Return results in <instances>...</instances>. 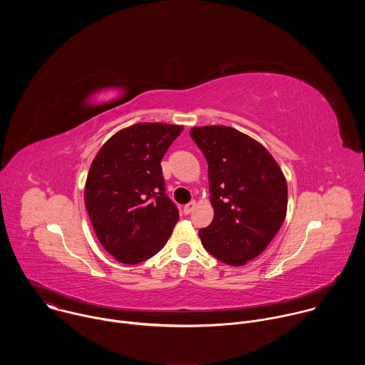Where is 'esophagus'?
I'll return each mask as SVG.
<instances>
[{"instance_id":"34e87169","label":"esophagus","mask_w":365,"mask_h":365,"mask_svg":"<svg viewBox=\"0 0 365 365\" xmlns=\"http://www.w3.org/2000/svg\"><path fill=\"white\" fill-rule=\"evenodd\" d=\"M195 206H196V202H195V200H190L189 203H186V205H185V207H183L185 214H186V215H189V214L195 210Z\"/></svg>"}]
</instances>
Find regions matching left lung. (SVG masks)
<instances>
[{"label": "left lung", "instance_id": "8db88e82", "mask_svg": "<svg viewBox=\"0 0 365 365\" xmlns=\"http://www.w3.org/2000/svg\"><path fill=\"white\" fill-rule=\"evenodd\" d=\"M190 137L207 162L214 220L199 230L203 248L228 266L262 254L287 211V183L273 155L225 125L193 127Z\"/></svg>", "mask_w": 365, "mask_h": 365}]
</instances>
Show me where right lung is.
<instances>
[{
  "mask_svg": "<svg viewBox=\"0 0 365 365\" xmlns=\"http://www.w3.org/2000/svg\"><path fill=\"white\" fill-rule=\"evenodd\" d=\"M182 125L140 123L101 147L85 185L93 231L120 263L137 264L168 242L179 211L165 193L160 162Z\"/></svg>",
  "mask_w": 365,
  "mask_h": 365,
  "instance_id": "1",
  "label": "right lung"
}]
</instances>
